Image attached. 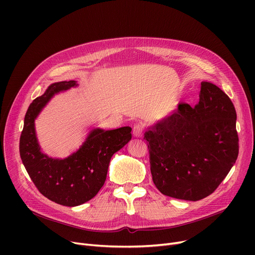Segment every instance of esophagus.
I'll return each mask as SVG.
<instances>
[{"instance_id":"34e87169","label":"esophagus","mask_w":255,"mask_h":255,"mask_svg":"<svg viewBox=\"0 0 255 255\" xmlns=\"http://www.w3.org/2000/svg\"><path fill=\"white\" fill-rule=\"evenodd\" d=\"M142 132H143V126L139 123L134 124V126H133V135L135 137H141Z\"/></svg>"}]
</instances>
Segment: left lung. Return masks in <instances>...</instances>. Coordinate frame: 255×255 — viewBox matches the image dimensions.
I'll list each match as a JSON object with an SVG mask.
<instances>
[{"mask_svg":"<svg viewBox=\"0 0 255 255\" xmlns=\"http://www.w3.org/2000/svg\"><path fill=\"white\" fill-rule=\"evenodd\" d=\"M200 85L194 107L180 103L177 111L150 127L143 136L157 189L192 202L217 189L239 154L232 100L215 85Z\"/></svg>","mask_w":255,"mask_h":255,"instance_id":"8db88e82","label":"left lung"}]
</instances>
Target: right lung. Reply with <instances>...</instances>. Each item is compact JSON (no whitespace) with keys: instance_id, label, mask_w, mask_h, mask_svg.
Here are the masks:
<instances>
[{"instance_id":"right-lung-1","label":"right lung","mask_w":255,"mask_h":255,"mask_svg":"<svg viewBox=\"0 0 255 255\" xmlns=\"http://www.w3.org/2000/svg\"><path fill=\"white\" fill-rule=\"evenodd\" d=\"M76 86L74 80L55 83L33 100L24 116L19 139L22 163L39 192L67 207L85 204L98 193L106 180L112 156L131 139L128 126L114 130L97 128L69 157L52 159L43 154L37 141L34 121L55 94Z\"/></svg>"}]
</instances>
